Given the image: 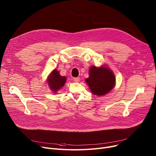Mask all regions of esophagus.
Returning <instances> with one entry per match:
<instances>
[{
  "label": "esophagus",
  "mask_w": 156,
  "mask_h": 156,
  "mask_svg": "<svg viewBox=\"0 0 156 156\" xmlns=\"http://www.w3.org/2000/svg\"><path fill=\"white\" fill-rule=\"evenodd\" d=\"M73 81H75V82H79V81H80V78H78V77L74 78H73Z\"/></svg>",
  "instance_id": "34e87169"
}]
</instances>
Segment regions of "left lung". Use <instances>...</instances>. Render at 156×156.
<instances>
[{"label":"left lung","mask_w":156,"mask_h":156,"mask_svg":"<svg viewBox=\"0 0 156 156\" xmlns=\"http://www.w3.org/2000/svg\"><path fill=\"white\" fill-rule=\"evenodd\" d=\"M92 93L103 96L110 92L116 85V78L113 71L106 65L96 67L92 66L89 69V77L85 80Z\"/></svg>","instance_id":"obj_1"}]
</instances>
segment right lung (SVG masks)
<instances>
[{
  "instance_id": "add662e5",
  "label": "right lung",
  "mask_w": 156,
  "mask_h": 156,
  "mask_svg": "<svg viewBox=\"0 0 156 156\" xmlns=\"http://www.w3.org/2000/svg\"><path fill=\"white\" fill-rule=\"evenodd\" d=\"M66 81V77L61 76L59 71L57 70V69L52 71L47 80L48 87L54 94L57 93V91L64 87Z\"/></svg>"
}]
</instances>
